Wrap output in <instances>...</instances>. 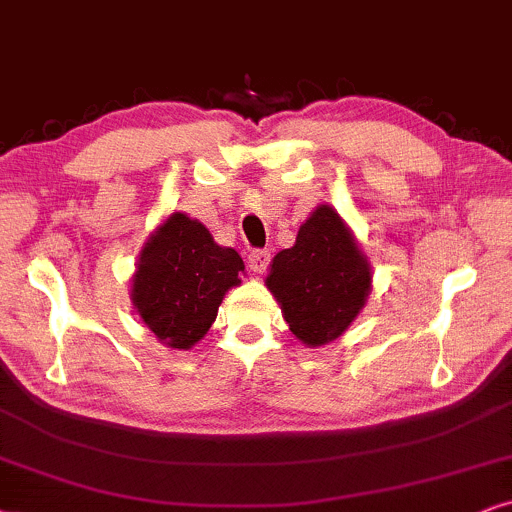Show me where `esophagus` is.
Wrapping results in <instances>:
<instances>
[{
  "instance_id": "esophagus-1",
  "label": "esophagus",
  "mask_w": 512,
  "mask_h": 512,
  "mask_svg": "<svg viewBox=\"0 0 512 512\" xmlns=\"http://www.w3.org/2000/svg\"><path fill=\"white\" fill-rule=\"evenodd\" d=\"M269 262H271V252H269L267 248H255V250H250V255H248V267H250L252 271H257V274H262V271H267Z\"/></svg>"
}]
</instances>
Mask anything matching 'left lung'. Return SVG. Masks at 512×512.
<instances>
[{
  "label": "left lung",
  "mask_w": 512,
  "mask_h": 512,
  "mask_svg": "<svg viewBox=\"0 0 512 512\" xmlns=\"http://www.w3.org/2000/svg\"><path fill=\"white\" fill-rule=\"evenodd\" d=\"M370 264L335 210L320 206L299 227L292 248L271 262L267 278L292 335L309 346L337 339L365 306Z\"/></svg>",
  "instance_id": "8db88e82"
}]
</instances>
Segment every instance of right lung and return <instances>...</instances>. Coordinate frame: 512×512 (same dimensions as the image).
I'll use <instances>...</instances> for the list:
<instances>
[{
	"mask_svg": "<svg viewBox=\"0 0 512 512\" xmlns=\"http://www.w3.org/2000/svg\"><path fill=\"white\" fill-rule=\"evenodd\" d=\"M236 250L213 241L201 222L173 213L154 231L133 276V304L170 349H192L215 323L224 292L241 283Z\"/></svg>",
	"mask_w": 512,
	"mask_h": 512,
	"instance_id": "obj_1",
	"label": "right lung"
}]
</instances>
